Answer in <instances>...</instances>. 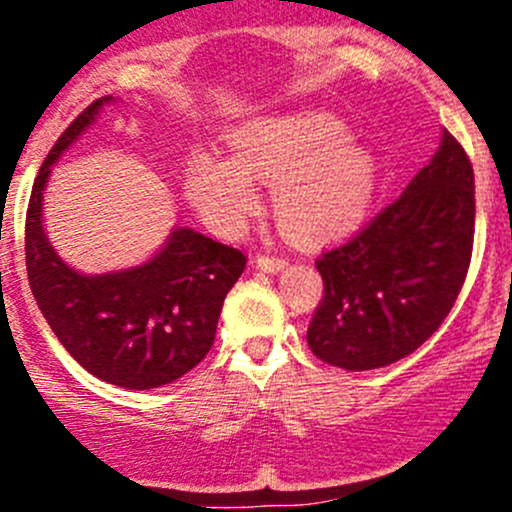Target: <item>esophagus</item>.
<instances>
[{
    "instance_id": "obj_1",
    "label": "esophagus",
    "mask_w": 512,
    "mask_h": 512,
    "mask_svg": "<svg viewBox=\"0 0 512 512\" xmlns=\"http://www.w3.org/2000/svg\"><path fill=\"white\" fill-rule=\"evenodd\" d=\"M255 265L260 267L262 272H270V275H275V272L285 270L287 262L282 260V257H275V255H257Z\"/></svg>"
}]
</instances>
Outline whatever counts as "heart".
I'll return each instance as SVG.
<instances>
[{
	"label": "heart",
	"instance_id": "1",
	"mask_svg": "<svg viewBox=\"0 0 512 512\" xmlns=\"http://www.w3.org/2000/svg\"><path fill=\"white\" fill-rule=\"evenodd\" d=\"M227 146L232 158L195 148L183 173L190 203L223 235L240 230L255 210V180H272L277 223L299 242L342 235L374 200V156L329 113L247 121L227 133Z\"/></svg>",
	"mask_w": 512,
	"mask_h": 512
}]
</instances>
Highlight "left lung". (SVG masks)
Wrapping results in <instances>:
<instances>
[{
    "label": "left lung",
    "mask_w": 512,
    "mask_h": 512,
    "mask_svg": "<svg viewBox=\"0 0 512 512\" xmlns=\"http://www.w3.org/2000/svg\"><path fill=\"white\" fill-rule=\"evenodd\" d=\"M473 225V165L443 131L436 156L399 200L317 260L324 297L307 329L314 356L369 371L416 352L466 282Z\"/></svg>",
    "instance_id": "left-lung-1"
}]
</instances>
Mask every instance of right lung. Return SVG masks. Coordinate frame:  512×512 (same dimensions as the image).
<instances>
[{"label":"right lung","mask_w":512,"mask_h":512,"mask_svg":"<svg viewBox=\"0 0 512 512\" xmlns=\"http://www.w3.org/2000/svg\"><path fill=\"white\" fill-rule=\"evenodd\" d=\"M111 101L81 111L41 163L27 210V275L51 332L89 374L121 389H158L210 352L247 260L190 227H173L151 260L128 270L84 275L56 255L41 218L51 165Z\"/></svg>","instance_id":"1"}]
</instances>
